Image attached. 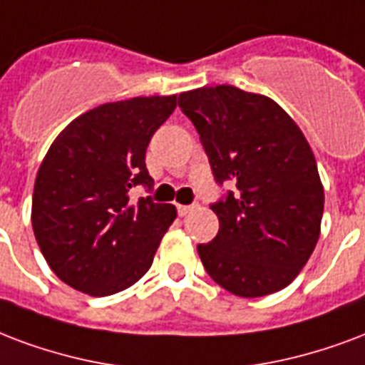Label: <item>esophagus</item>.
<instances>
[{
  "instance_id": "1",
  "label": "esophagus",
  "mask_w": 365,
  "mask_h": 365,
  "mask_svg": "<svg viewBox=\"0 0 365 365\" xmlns=\"http://www.w3.org/2000/svg\"><path fill=\"white\" fill-rule=\"evenodd\" d=\"M195 205H178V214L180 216H185V214L189 212V210H193Z\"/></svg>"
}]
</instances>
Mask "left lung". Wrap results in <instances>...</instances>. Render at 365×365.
Returning <instances> with one entry per match:
<instances>
[{
    "label": "left lung",
    "mask_w": 365,
    "mask_h": 365,
    "mask_svg": "<svg viewBox=\"0 0 365 365\" xmlns=\"http://www.w3.org/2000/svg\"><path fill=\"white\" fill-rule=\"evenodd\" d=\"M193 122L214 182L235 183L212 208L216 237L197 245L207 274L255 299L287 287L319 237L324 187L308 141L269 97L216 86L178 97Z\"/></svg>",
    "instance_id": "obj_1"
}]
</instances>
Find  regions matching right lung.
<instances>
[{
    "label": "right lung",
    "mask_w": 365,
    "mask_h": 365,
    "mask_svg": "<svg viewBox=\"0 0 365 365\" xmlns=\"http://www.w3.org/2000/svg\"><path fill=\"white\" fill-rule=\"evenodd\" d=\"M176 96L105 103L53 141L32 197V227L61 282L91 297L132 287L151 268L176 208L132 189H153L145 151Z\"/></svg>",
    "instance_id": "obj_1"
}]
</instances>
